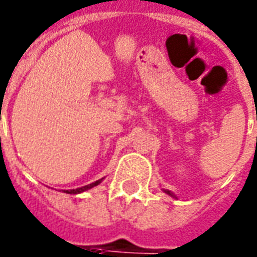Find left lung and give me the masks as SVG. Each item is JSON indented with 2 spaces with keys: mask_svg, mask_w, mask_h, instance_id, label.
Listing matches in <instances>:
<instances>
[{
  "mask_svg": "<svg viewBox=\"0 0 257 257\" xmlns=\"http://www.w3.org/2000/svg\"><path fill=\"white\" fill-rule=\"evenodd\" d=\"M162 191H164V193H166V194H168V195H170V197H173V198H177V195H174V194H173L172 191H170V190L162 189Z\"/></svg>",
  "mask_w": 257,
  "mask_h": 257,
  "instance_id": "8db88e82",
  "label": "left lung"
}]
</instances>
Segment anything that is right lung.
I'll return each instance as SVG.
<instances>
[{"mask_svg":"<svg viewBox=\"0 0 257 257\" xmlns=\"http://www.w3.org/2000/svg\"><path fill=\"white\" fill-rule=\"evenodd\" d=\"M103 179H97V181H95V182L92 183H89V185H85V186L83 187H78V189H72V190H64V193H67V194H80V193H84V191H87V190L89 189H92V187L97 186V185H100V183L103 182Z\"/></svg>","mask_w":257,"mask_h":257,"instance_id":"right-lung-1","label":"right lung"}]
</instances>
